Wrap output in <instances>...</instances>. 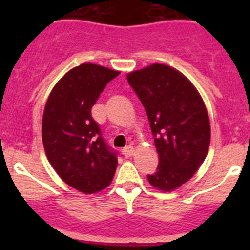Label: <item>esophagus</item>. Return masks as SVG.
I'll list each match as a JSON object with an SVG mask.
<instances>
[{
	"label": "esophagus",
	"instance_id": "34e87169",
	"mask_svg": "<svg viewBox=\"0 0 250 250\" xmlns=\"http://www.w3.org/2000/svg\"><path fill=\"white\" fill-rule=\"evenodd\" d=\"M132 154H134V149H132V146H130V145H127V146H125L123 149V155L125 156V158H130Z\"/></svg>",
	"mask_w": 250,
	"mask_h": 250
}]
</instances>
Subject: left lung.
I'll return each instance as SVG.
<instances>
[{
    "instance_id": "1",
    "label": "left lung",
    "mask_w": 250,
    "mask_h": 250,
    "mask_svg": "<svg viewBox=\"0 0 250 250\" xmlns=\"http://www.w3.org/2000/svg\"><path fill=\"white\" fill-rule=\"evenodd\" d=\"M127 83L146 111L156 151L152 187L171 191L187 183L203 164L210 144V123L193 83L175 68L154 63L130 72Z\"/></svg>"
}]
</instances>
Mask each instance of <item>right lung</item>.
I'll use <instances>...</instances> for the list:
<instances>
[{"label": "right lung", "mask_w": 250, "mask_h": 250, "mask_svg": "<svg viewBox=\"0 0 250 250\" xmlns=\"http://www.w3.org/2000/svg\"><path fill=\"white\" fill-rule=\"evenodd\" d=\"M119 74L94 63L76 66L55 85L46 103V155L60 178L81 193L92 194L109 187L118 167L116 151L106 145L91 107Z\"/></svg>", "instance_id": "obj_1"}]
</instances>
